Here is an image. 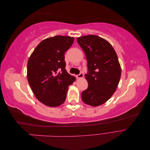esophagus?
Segmentation results:
<instances>
[{
  "label": "esophagus",
  "mask_w": 150,
  "mask_h": 150,
  "mask_svg": "<svg viewBox=\"0 0 150 150\" xmlns=\"http://www.w3.org/2000/svg\"><path fill=\"white\" fill-rule=\"evenodd\" d=\"M83 77H84L83 74L82 73V72H81V73L79 75L77 76V78H78V79H82V78H83Z\"/></svg>",
  "instance_id": "obj_1"
}]
</instances>
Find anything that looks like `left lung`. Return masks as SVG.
<instances>
[{
    "label": "left lung",
    "mask_w": 150,
    "mask_h": 150,
    "mask_svg": "<svg viewBox=\"0 0 150 150\" xmlns=\"http://www.w3.org/2000/svg\"><path fill=\"white\" fill-rule=\"evenodd\" d=\"M88 61V74L85 78L88 88L81 94L83 101L98 106L106 103L115 93L119 84L121 68L111 44L96 35L77 38Z\"/></svg>",
    "instance_id": "1"
}]
</instances>
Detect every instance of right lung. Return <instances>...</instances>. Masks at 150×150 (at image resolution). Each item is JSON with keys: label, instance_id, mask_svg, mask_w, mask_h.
I'll list each match as a JSON object with an SVG mask.
<instances>
[{"label": "right lung", "instance_id": "right-lung-1", "mask_svg": "<svg viewBox=\"0 0 150 150\" xmlns=\"http://www.w3.org/2000/svg\"><path fill=\"white\" fill-rule=\"evenodd\" d=\"M74 42V38L56 35L42 40L31 54L27 76L34 94L49 107L64 103L69 86L76 78L66 70L64 53Z\"/></svg>", "mask_w": 150, "mask_h": 150}]
</instances>
